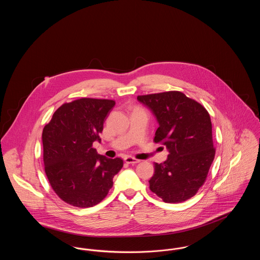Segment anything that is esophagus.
<instances>
[{
    "label": "esophagus",
    "instance_id": "1",
    "mask_svg": "<svg viewBox=\"0 0 260 260\" xmlns=\"http://www.w3.org/2000/svg\"><path fill=\"white\" fill-rule=\"evenodd\" d=\"M124 161L126 162V164H137V162H139V160H137L136 158H134V157H131V156H127V157H125L124 158Z\"/></svg>",
    "mask_w": 260,
    "mask_h": 260
}]
</instances>
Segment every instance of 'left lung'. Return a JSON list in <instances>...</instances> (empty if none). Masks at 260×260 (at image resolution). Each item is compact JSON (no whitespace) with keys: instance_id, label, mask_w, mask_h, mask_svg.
Listing matches in <instances>:
<instances>
[{"instance_id":"left-lung-1","label":"left lung","mask_w":260,"mask_h":260,"mask_svg":"<svg viewBox=\"0 0 260 260\" xmlns=\"http://www.w3.org/2000/svg\"><path fill=\"white\" fill-rule=\"evenodd\" d=\"M137 99L156 116L154 141L169 149L168 160L154 164L150 190L166 203H181L204 185L214 159L209 112L181 91L171 90Z\"/></svg>"}]
</instances>
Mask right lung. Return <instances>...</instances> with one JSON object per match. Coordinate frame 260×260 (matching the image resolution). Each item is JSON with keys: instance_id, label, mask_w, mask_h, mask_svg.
<instances>
[{"instance_id": "obj_1", "label": "right lung", "mask_w": 260, "mask_h": 260, "mask_svg": "<svg viewBox=\"0 0 260 260\" xmlns=\"http://www.w3.org/2000/svg\"><path fill=\"white\" fill-rule=\"evenodd\" d=\"M114 105L112 99H76L62 104L43 129L47 177L55 194L73 207L99 204L123 168L121 158L108 159L92 148Z\"/></svg>"}]
</instances>
